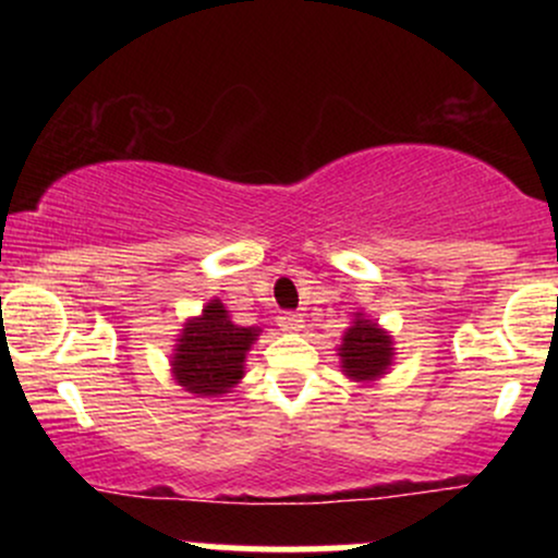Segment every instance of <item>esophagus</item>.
<instances>
[{"label": "esophagus", "instance_id": "esophagus-1", "mask_svg": "<svg viewBox=\"0 0 558 558\" xmlns=\"http://www.w3.org/2000/svg\"><path fill=\"white\" fill-rule=\"evenodd\" d=\"M278 325H280V330L296 332V330L304 328V317L296 315V312H283V315L278 317Z\"/></svg>", "mask_w": 558, "mask_h": 558}]
</instances>
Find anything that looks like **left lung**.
<instances>
[{
    "instance_id": "1",
    "label": "left lung",
    "mask_w": 558,
    "mask_h": 558,
    "mask_svg": "<svg viewBox=\"0 0 558 558\" xmlns=\"http://www.w3.org/2000/svg\"><path fill=\"white\" fill-rule=\"evenodd\" d=\"M336 351L341 356V373L360 386H369L388 375L396 356L393 336L362 312H356Z\"/></svg>"
}]
</instances>
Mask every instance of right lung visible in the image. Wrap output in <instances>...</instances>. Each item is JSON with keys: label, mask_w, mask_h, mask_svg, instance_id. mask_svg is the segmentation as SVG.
I'll return each instance as SVG.
<instances>
[{"label": "right lung", "mask_w": 558, "mask_h": 558, "mask_svg": "<svg viewBox=\"0 0 558 558\" xmlns=\"http://www.w3.org/2000/svg\"><path fill=\"white\" fill-rule=\"evenodd\" d=\"M262 328H243L230 319L220 299H209L202 315L189 317L170 354V373L194 396H226L246 375V354Z\"/></svg>", "instance_id": "right-lung-1"}]
</instances>
